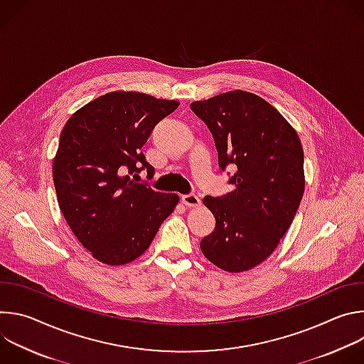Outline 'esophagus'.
<instances>
[{"instance_id": "esophagus-1", "label": "esophagus", "mask_w": 364, "mask_h": 364, "mask_svg": "<svg viewBox=\"0 0 364 364\" xmlns=\"http://www.w3.org/2000/svg\"><path fill=\"white\" fill-rule=\"evenodd\" d=\"M181 201L184 203L186 207H198L201 204V200L196 194H184L181 196Z\"/></svg>"}]
</instances>
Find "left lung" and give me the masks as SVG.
I'll return each instance as SVG.
<instances>
[{
    "mask_svg": "<svg viewBox=\"0 0 364 364\" xmlns=\"http://www.w3.org/2000/svg\"><path fill=\"white\" fill-rule=\"evenodd\" d=\"M190 108L215 138L219 167H236L230 193L203 200L216 228L200 242L201 252L226 272L249 271L277 249L298 210L305 187L299 136L271 103L246 90Z\"/></svg>",
    "mask_w": 364,
    "mask_h": 364,
    "instance_id": "obj_1",
    "label": "left lung"
}]
</instances>
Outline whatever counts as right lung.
Wrapping results in <instances>:
<instances>
[{
    "label": "right lung",
    "instance_id": "add662e5",
    "mask_svg": "<svg viewBox=\"0 0 364 364\" xmlns=\"http://www.w3.org/2000/svg\"><path fill=\"white\" fill-rule=\"evenodd\" d=\"M178 105L117 90L90 100L66 122L53 160L55 188L69 228L96 261L114 267L135 261L178 204L177 194L131 178L144 168L152 177L141 148Z\"/></svg>",
    "mask_w": 364,
    "mask_h": 364
}]
</instances>
